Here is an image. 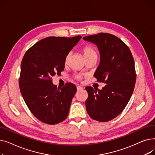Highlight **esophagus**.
<instances>
[{
  "label": "esophagus",
  "instance_id": "obj_1",
  "mask_svg": "<svg viewBox=\"0 0 155 155\" xmlns=\"http://www.w3.org/2000/svg\"><path fill=\"white\" fill-rule=\"evenodd\" d=\"M77 91H82V89H83V87H80V86H77Z\"/></svg>",
  "mask_w": 155,
  "mask_h": 155
}]
</instances>
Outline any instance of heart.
<instances>
[{
  "label": "heart",
  "mask_w": 155,
  "mask_h": 155,
  "mask_svg": "<svg viewBox=\"0 0 155 155\" xmlns=\"http://www.w3.org/2000/svg\"><path fill=\"white\" fill-rule=\"evenodd\" d=\"M83 53H84V58H87V57H90V56H96L97 55V53L95 51V50L94 49L91 47V46H86L83 49ZM70 54L68 53L67 54V56L65 58V60H64V63L67 64L68 60L70 58ZM77 78L80 79L81 78V77L80 75H78L76 77Z\"/></svg>",
  "instance_id": "b5f03b06"
}]
</instances>
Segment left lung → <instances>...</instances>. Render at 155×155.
Returning <instances> with one entry per match:
<instances>
[{"mask_svg": "<svg viewBox=\"0 0 155 155\" xmlns=\"http://www.w3.org/2000/svg\"><path fill=\"white\" fill-rule=\"evenodd\" d=\"M83 39L97 46L101 60L94 76L106 84L102 90L85 87L88 94L86 109L93 119L109 121L122 112L133 94L136 82L133 57L128 46L114 35L102 32Z\"/></svg>", "mask_w": 155, "mask_h": 155, "instance_id": "8db88e82", "label": "left lung"}]
</instances>
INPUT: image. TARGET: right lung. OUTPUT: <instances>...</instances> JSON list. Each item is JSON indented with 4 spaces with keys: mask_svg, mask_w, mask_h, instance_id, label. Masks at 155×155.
<instances>
[{
    "mask_svg": "<svg viewBox=\"0 0 155 155\" xmlns=\"http://www.w3.org/2000/svg\"><path fill=\"white\" fill-rule=\"evenodd\" d=\"M81 38L48 37L30 48L23 57L20 91L32 114L44 123L58 124L68 115L76 86L67 83L57 88L51 78L64 70L65 58Z\"/></svg>",
    "mask_w": 155,
    "mask_h": 155,
    "instance_id": "obj_1",
    "label": "right lung"
}]
</instances>
